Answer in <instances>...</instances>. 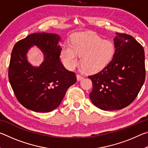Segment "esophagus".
Masks as SVG:
<instances>
[{"mask_svg":"<svg viewBox=\"0 0 148 148\" xmlns=\"http://www.w3.org/2000/svg\"><path fill=\"white\" fill-rule=\"evenodd\" d=\"M76 76H77V79L78 80V81H79V80H81L84 78V76H82V75H80V74H77Z\"/></svg>","mask_w":148,"mask_h":148,"instance_id":"obj_1","label":"esophagus"}]
</instances>
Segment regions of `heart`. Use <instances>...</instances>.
<instances>
[{
    "label": "heart",
    "instance_id": "obj_1",
    "mask_svg": "<svg viewBox=\"0 0 148 148\" xmlns=\"http://www.w3.org/2000/svg\"><path fill=\"white\" fill-rule=\"evenodd\" d=\"M116 47L113 42L102 40L92 32H80L75 35L71 45L64 44L61 51V58L66 68L73 69L78 63L88 72L101 71L113 59Z\"/></svg>",
    "mask_w": 148,
    "mask_h": 148
}]
</instances>
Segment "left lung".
Listing matches in <instances>:
<instances>
[{
  "label": "left lung",
  "mask_w": 148,
  "mask_h": 148,
  "mask_svg": "<svg viewBox=\"0 0 148 148\" xmlns=\"http://www.w3.org/2000/svg\"><path fill=\"white\" fill-rule=\"evenodd\" d=\"M116 34L113 59L101 71L88 76L92 84L90 99L103 110L129 106L139 93L146 77L143 47L131 35Z\"/></svg>",
  "instance_id": "obj_1"
}]
</instances>
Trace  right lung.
I'll use <instances>...</instances> for the list:
<instances>
[{
	"label": "right lung",
	"mask_w": 148,
	"mask_h": 148,
	"mask_svg": "<svg viewBox=\"0 0 148 148\" xmlns=\"http://www.w3.org/2000/svg\"><path fill=\"white\" fill-rule=\"evenodd\" d=\"M60 37L38 32L27 36L15 44L8 69V79L16 98L27 109L49 112L61 103L70 86L77 81L76 74L65 69L60 59ZM36 45L45 59L37 68L26 61L28 49Z\"/></svg>",
	"instance_id": "add662e5"
}]
</instances>
